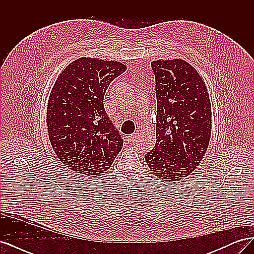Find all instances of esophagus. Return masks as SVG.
Here are the masks:
<instances>
[{
	"label": "esophagus",
	"instance_id": "esophagus-1",
	"mask_svg": "<svg viewBox=\"0 0 254 254\" xmlns=\"http://www.w3.org/2000/svg\"><path fill=\"white\" fill-rule=\"evenodd\" d=\"M136 136H137V133H136V132H134V133H132L131 135H130V139H131V140H134Z\"/></svg>",
	"mask_w": 254,
	"mask_h": 254
}]
</instances>
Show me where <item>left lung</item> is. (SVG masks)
Wrapping results in <instances>:
<instances>
[{
	"instance_id": "8db88e82",
	"label": "left lung",
	"mask_w": 254,
	"mask_h": 254,
	"mask_svg": "<svg viewBox=\"0 0 254 254\" xmlns=\"http://www.w3.org/2000/svg\"><path fill=\"white\" fill-rule=\"evenodd\" d=\"M156 76L157 142L145 155L151 173L164 181L191 175L211 139L212 110L204 80L182 59L151 63Z\"/></svg>"
}]
</instances>
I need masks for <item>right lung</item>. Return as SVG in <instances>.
<instances>
[{"label": "right lung", "mask_w": 254, "mask_h": 254, "mask_svg": "<svg viewBox=\"0 0 254 254\" xmlns=\"http://www.w3.org/2000/svg\"><path fill=\"white\" fill-rule=\"evenodd\" d=\"M127 70L117 60L81 57L61 72L47 108L50 142L66 168L101 175L123 148L121 133L104 108L109 84Z\"/></svg>", "instance_id": "1"}]
</instances>
